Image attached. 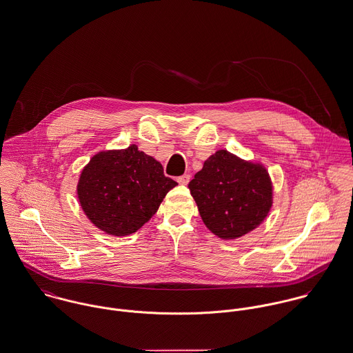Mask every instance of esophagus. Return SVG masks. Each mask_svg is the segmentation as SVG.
I'll list each match as a JSON object with an SVG mask.
<instances>
[{"instance_id":"esophagus-1","label":"esophagus","mask_w":353,"mask_h":353,"mask_svg":"<svg viewBox=\"0 0 353 353\" xmlns=\"http://www.w3.org/2000/svg\"><path fill=\"white\" fill-rule=\"evenodd\" d=\"M178 183L182 185V186H186L189 182H190V175L189 174H185V175H181L178 179Z\"/></svg>"}]
</instances>
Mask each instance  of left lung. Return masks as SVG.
Returning <instances> with one entry per match:
<instances>
[{"label": "left lung", "instance_id": "1", "mask_svg": "<svg viewBox=\"0 0 353 353\" xmlns=\"http://www.w3.org/2000/svg\"><path fill=\"white\" fill-rule=\"evenodd\" d=\"M203 224L221 239L255 229L272 203L265 168L221 150L203 163L189 183Z\"/></svg>", "mask_w": 353, "mask_h": 353}]
</instances>
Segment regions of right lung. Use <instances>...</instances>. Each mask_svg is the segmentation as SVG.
<instances>
[{
	"mask_svg": "<svg viewBox=\"0 0 353 353\" xmlns=\"http://www.w3.org/2000/svg\"><path fill=\"white\" fill-rule=\"evenodd\" d=\"M178 183L163 174L152 157L130 145L99 152L83 168L78 198L89 220L113 236H127L145 224Z\"/></svg>",
	"mask_w": 353,
	"mask_h": 353,
	"instance_id": "add662e5",
	"label": "right lung"
}]
</instances>
